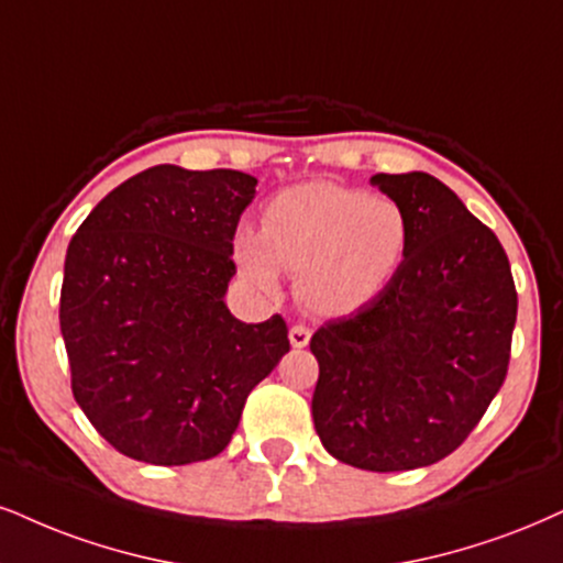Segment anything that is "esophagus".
Segmentation results:
<instances>
[{
  "mask_svg": "<svg viewBox=\"0 0 563 563\" xmlns=\"http://www.w3.org/2000/svg\"><path fill=\"white\" fill-rule=\"evenodd\" d=\"M289 342H292L295 350H302V346H308V342H310L308 325H302V323L292 325V329H289Z\"/></svg>",
  "mask_w": 563,
  "mask_h": 563,
  "instance_id": "esophagus-1",
  "label": "esophagus"
}]
</instances>
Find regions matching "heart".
<instances>
[{"label":"heart","mask_w":563,"mask_h":563,"mask_svg":"<svg viewBox=\"0 0 563 563\" xmlns=\"http://www.w3.org/2000/svg\"><path fill=\"white\" fill-rule=\"evenodd\" d=\"M405 211L334 183L282 190L263 208L261 234L242 229L232 255L242 279L279 289V268L297 276V295L318 316H344L373 300L407 253Z\"/></svg>","instance_id":"1"}]
</instances>
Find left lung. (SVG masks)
I'll use <instances>...</instances> for the list:
<instances>
[{
  "label": "left lung",
  "mask_w": 563,
  "mask_h": 563,
  "mask_svg": "<svg viewBox=\"0 0 563 563\" xmlns=\"http://www.w3.org/2000/svg\"><path fill=\"white\" fill-rule=\"evenodd\" d=\"M405 211L397 274L310 339L316 433L371 473L428 467L462 441L509 371L517 289L501 242L426 172L371 179Z\"/></svg>",
  "instance_id": "left-lung-1"
}]
</instances>
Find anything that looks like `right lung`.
I'll return each instance as SVG.
<instances>
[{"instance_id":"right-lung-1","label":"right lung","mask_w":563,"mask_h":563,"mask_svg":"<svg viewBox=\"0 0 563 563\" xmlns=\"http://www.w3.org/2000/svg\"><path fill=\"white\" fill-rule=\"evenodd\" d=\"M258 179L158 164L114 187L67 247L59 329L73 397L130 460L221 454L247 394L289 352L287 323H242L224 295Z\"/></svg>"}]
</instances>
